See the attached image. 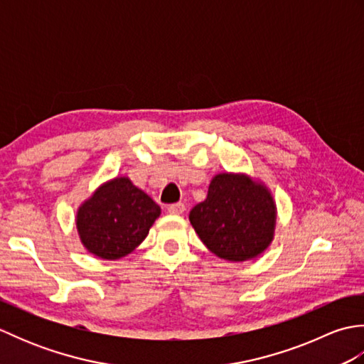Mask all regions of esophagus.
<instances>
[{
  "mask_svg": "<svg viewBox=\"0 0 364 364\" xmlns=\"http://www.w3.org/2000/svg\"><path fill=\"white\" fill-rule=\"evenodd\" d=\"M167 210H168L170 214L180 215V214H183L184 211H186V206H184V203H173V205H170Z\"/></svg>",
  "mask_w": 364,
  "mask_h": 364,
  "instance_id": "esophagus-1",
  "label": "esophagus"
}]
</instances>
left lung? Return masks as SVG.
Segmentation results:
<instances>
[{"label":"left lung","instance_id":"8db88e82","mask_svg":"<svg viewBox=\"0 0 364 364\" xmlns=\"http://www.w3.org/2000/svg\"><path fill=\"white\" fill-rule=\"evenodd\" d=\"M189 220L200 241L218 258L250 261L274 241L277 203L259 178L220 172L213 176L206 198L191 210Z\"/></svg>","mask_w":364,"mask_h":364}]
</instances>
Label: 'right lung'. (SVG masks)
Returning a JSON list of instances; mask_svg holds the SVG:
<instances>
[{
  "mask_svg": "<svg viewBox=\"0 0 364 364\" xmlns=\"http://www.w3.org/2000/svg\"><path fill=\"white\" fill-rule=\"evenodd\" d=\"M161 208L127 175L92 192L76 210V231L89 253L115 261L134 252L159 218Z\"/></svg>",
  "mask_w": 364,
  "mask_h": 364,
  "instance_id": "obj_1",
  "label": "right lung"
}]
</instances>
